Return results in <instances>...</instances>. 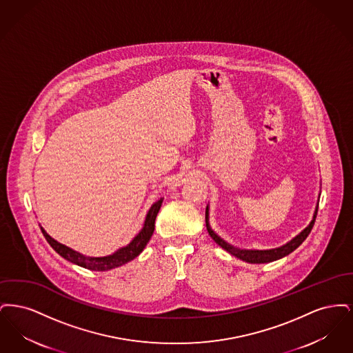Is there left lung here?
Instances as JSON below:
<instances>
[{
	"label": "left lung",
	"mask_w": 353,
	"mask_h": 353,
	"mask_svg": "<svg viewBox=\"0 0 353 353\" xmlns=\"http://www.w3.org/2000/svg\"><path fill=\"white\" fill-rule=\"evenodd\" d=\"M316 214H318V205L315 208V213H314V217L312 221L310 222V225L301 232L299 234L296 235L295 238H292L290 242H287L281 248H276V249H270V250H246V249H238L233 245L228 243L226 241H223L219 235L216 234L210 225H209V206H206V212H205V222H206V229H208V233L213 238V241L221 246L223 250H226L228 252H230L232 255L236 256L238 259H242L248 263H269L272 261H278L281 258H283L285 255H288L290 252H294L295 249H298L304 239L308 236V234L311 233L312 230V226L315 223V219H316Z\"/></svg>",
	"instance_id": "1"
}]
</instances>
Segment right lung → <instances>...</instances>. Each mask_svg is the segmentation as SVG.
I'll return each instance as SVG.
<instances>
[{"mask_svg":"<svg viewBox=\"0 0 353 353\" xmlns=\"http://www.w3.org/2000/svg\"><path fill=\"white\" fill-rule=\"evenodd\" d=\"M163 200L164 199L161 197L152 205L151 209L148 210V213L145 216L143 229L139 232V234L136 235L127 246L119 249L114 254L107 255V256H85L83 254L75 252L68 246L59 243L54 238H51L50 235L45 232V229L42 226H41V230H42V233L45 235V238L49 242L51 248L58 252L61 256H63L65 259L70 261L71 263H75L81 268L94 270V271H107V270L115 269V268H119V266L132 261L140 252L144 250V248L147 246V243L150 242L152 234H153L154 221H156L157 213L161 208Z\"/></svg>","mask_w":353,"mask_h":353,"instance_id":"right-lung-1","label":"right lung"}]
</instances>
